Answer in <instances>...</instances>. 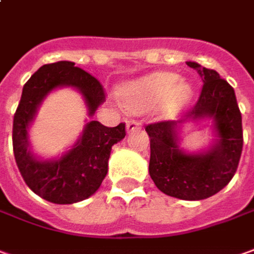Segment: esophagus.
Listing matches in <instances>:
<instances>
[{
  "label": "esophagus",
  "mask_w": 254,
  "mask_h": 254,
  "mask_svg": "<svg viewBox=\"0 0 254 254\" xmlns=\"http://www.w3.org/2000/svg\"><path fill=\"white\" fill-rule=\"evenodd\" d=\"M126 127H127V132H132V131H137L141 128V123L137 120H128Z\"/></svg>",
  "instance_id": "1"
}]
</instances>
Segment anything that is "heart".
<instances>
[{"label": "heart", "mask_w": 254, "mask_h": 254, "mask_svg": "<svg viewBox=\"0 0 254 254\" xmlns=\"http://www.w3.org/2000/svg\"><path fill=\"white\" fill-rule=\"evenodd\" d=\"M124 108L131 112H142L160 102V112L173 117L192 99L190 84L169 71H156L124 84L119 90Z\"/></svg>", "instance_id": "b5f03b06"}]
</instances>
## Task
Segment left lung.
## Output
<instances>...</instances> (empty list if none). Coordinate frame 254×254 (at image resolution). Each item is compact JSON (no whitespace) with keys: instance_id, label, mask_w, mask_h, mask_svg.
Returning a JSON list of instances; mask_svg holds the SVG:
<instances>
[{"instance_id":"obj_1","label":"left lung","mask_w":254,"mask_h":254,"mask_svg":"<svg viewBox=\"0 0 254 254\" xmlns=\"http://www.w3.org/2000/svg\"><path fill=\"white\" fill-rule=\"evenodd\" d=\"M202 77L199 99L178 120L148 124L150 138V178L169 196L202 200L213 196L237 173L242 146V116L235 91L216 70L187 62ZM210 118L216 139L209 150L187 154L179 149V132L185 123Z\"/></svg>"}]
</instances>
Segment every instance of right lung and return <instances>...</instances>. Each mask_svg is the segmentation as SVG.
Wrapping results in <instances>:
<instances>
[{
	"label": "right lung",
	"instance_id": "add662e5",
	"mask_svg": "<svg viewBox=\"0 0 254 254\" xmlns=\"http://www.w3.org/2000/svg\"><path fill=\"white\" fill-rule=\"evenodd\" d=\"M59 87L76 88L83 95L90 117L105 102L101 83L73 62L44 64L24 84L13 116L12 144L17 169L27 187L48 202L71 204L90 197L101 187L112 146L126 137V124L106 127L97 120L88 122L71 149L58 159H38L30 150L29 126L44 98Z\"/></svg>",
	"mask_w": 254,
	"mask_h": 254
}]
</instances>
